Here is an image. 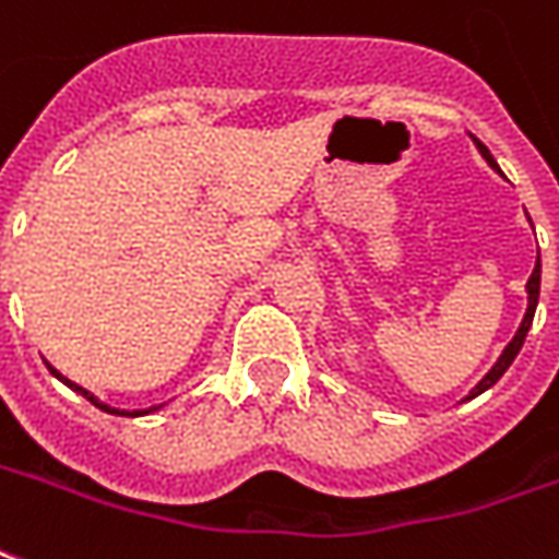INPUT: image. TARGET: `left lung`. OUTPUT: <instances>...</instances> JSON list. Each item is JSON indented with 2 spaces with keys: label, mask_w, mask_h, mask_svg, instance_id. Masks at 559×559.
<instances>
[{
  "label": "left lung",
  "mask_w": 559,
  "mask_h": 559,
  "mask_svg": "<svg viewBox=\"0 0 559 559\" xmlns=\"http://www.w3.org/2000/svg\"><path fill=\"white\" fill-rule=\"evenodd\" d=\"M478 151L484 154V159L497 169V159L490 157V151L484 147L481 142H478ZM538 281H542V266H538V260H536V269H533V275H530V281H526V290H530V306H526V314H524V323H521V330H518V335L511 338L509 347L502 350V357L497 360V366L490 369V372L484 374L481 381H478V388L472 390V396H478V393H484L487 388H493L497 384L499 378L506 374V369H509L511 362H514V357H518V350L524 347V338L526 333H530V323H533V314H536V306H538Z\"/></svg>",
  "instance_id": "left-lung-1"
}]
</instances>
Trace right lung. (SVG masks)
Instances as JSON below:
<instances>
[{
  "mask_svg": "<svg viewBox=\"0 0 559 559\" xmlns=\"http://www.w3.org/2000/svg\"><path fill=\"white\" fill-rule=\"evenodd\" d=\"M50 372L57 374V378H60L62 384H69V388L78 390V393H81V396H87V400L93 402V405H96V408H103V412H111V415H127V417H139V415H144V412H132V415H130V412H117V408H108V405H103V402H99V400H93V396H90V393H87V390H84V388H78V384H72V381H66V378H62V374L57 372V369H50ZM147 412H151V408H147Z\"/></svg>",
  "mask_w": 559,
  "mask_h": 559,
  "instance_id": "obj_1",
  "label": "right lung"
}]
</instances>
